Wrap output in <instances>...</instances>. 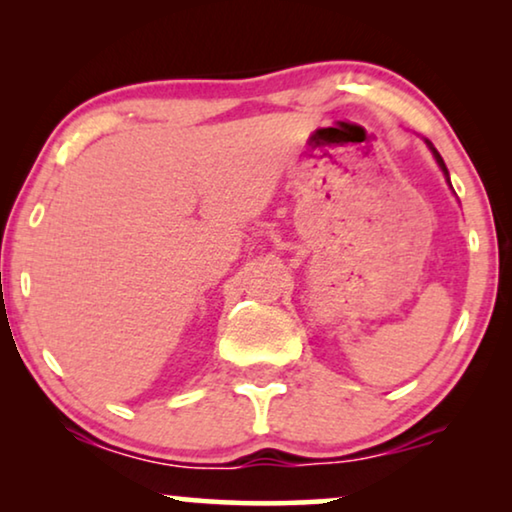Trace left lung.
Segmentation results:
<instances>
[{
  "mask_svg": "<svg viewBox=\"0 0 512 512\" xmlns=\"http://www.w3.org/2000/svg\"><path fill=\"white\" fill-rule=\"evenodd\" d=\"M426 144H429L431 146V151H433V156H436V160H438V165H440V170H443L445 174H447V167H445V163H443V158H440V153L436 151V149H433V144L429 142V139H426ZM447 181H450V179H447Z\"/></svg>",
  "mask_w": 512,
  "mask_h": 512,
  "instance_id": "1",
  "label": "left lung"
}]
</instances>
